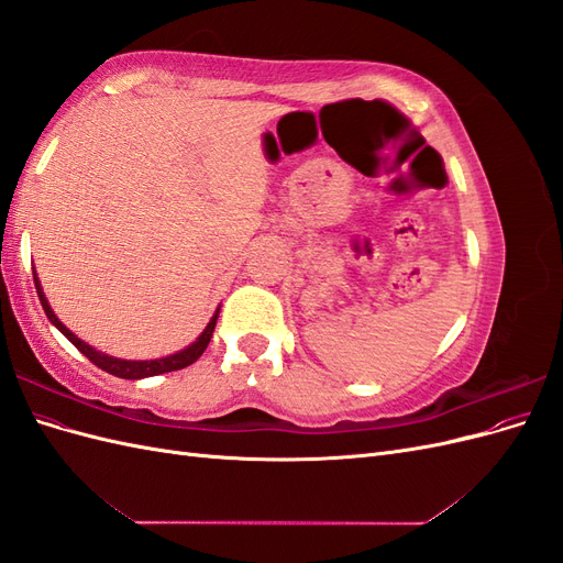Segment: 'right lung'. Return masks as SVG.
<instances>
[{
    "label": "right lung",
    "mask_w": 563,
    "mask_h": 563,
    "mask_svg": "<svg viewBox=\"0 0 563 563\" xmlns=\"http://www.w3.org/2000/svg\"><path fill=\"white\" fill-rule=\"evenodd\" d=\"M35 286H37V296H40V302H42V308H44L48 321L54 323V327H56L67 340H70V343H73L84 356H87L89 362H93L98 368H103V371L112 373V376L124 378V380H139V378L159 376V373L180 371V368H185V366L195 364V362L199 360V356L203 354V350L209 347L213 329H216V319H218V312H216L213 319L209 321V327L203 329V333L195 340V343H192L190 347H187V350H183V352H176V354H172V356H164V360H152V362H126V360H114V356H108V354H103V352L93 350L91 345L84 343V340H79L73 331H67V329L63 327V323L58 321V317L54 314V310L48 308V302H46V298H44V294H42V286H40L37 277H35Z\"/></svg>",
    "instance_id": "1"
}]
</instances>
